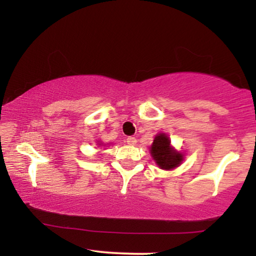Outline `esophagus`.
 Listing matches in <instances>:
<instances>
[{"label": "esophagus", "instance_id": "1", "mask_svg": "<svg viewBox=\"0 0 256 256\" xmlns=\"http://www.w3.org/2000/svg\"><path fill=\"white\" fill-rule=\"evenodd\" d=\"M136 142H138V140H136L135 138H132V136H128L127 138V143L129 146H134V144H136Z\"/></svg>", "mask_w": 256, "mask_h": 256}]
</instances>
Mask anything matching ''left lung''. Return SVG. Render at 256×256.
I'll use <instances>...</instances> for the list:
<instances>
[{"instance_id": "1", "label": "left lung", "mask_w": 256, "mask_h": 256, "mask_svg": "<svg viewBox=\"0 0 256 256\" xmlns=\"http://www.w3.org/2000/svg\"><path fill=\"white\" fill-rule=\"evenodd\" d=\"M170 140L168 135L160 132L154 138V142L150 146V154H152L154 160L160 169L171 170L180 166L182 160H184L183 154L178 152L170 144Z\"/></svg>"}]
</instances>
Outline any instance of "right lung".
I'll use <instances>...</instances> for the list:
<instances>
[{"mask_svg": "<svg viewBox=\"0 0 256 256\" xmlns=\"http://www.w3.org/2000/svg\"><path fill=\"white\" fill-rule=\"evenodd\" d=\"M100 144H101V143H99V146H100Z\"/></svg>", "mask_w": 256, "mask_h": 256, "instance_id": "1", "label": "right lung"}]
</instances>
